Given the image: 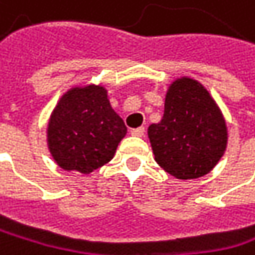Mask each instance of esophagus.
Here are the masks:
<instances>
[{"label": "esophagus", "instance_id": "1", "mask_svg": "<svg viewBox=\"0 0 255 255\" xmlns=\"http://www.w3.org/2000/svg\"><path fill=\"white\" fill-rule=\"evenodd\" d=\"M144 132H145V129H144V128H135V129H130V133H132L133 136H142V135H144Z\"/></svg>", "mask_w": 255, "mask_h": 255}]
</instances>
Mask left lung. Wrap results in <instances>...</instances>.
Masks as SVG:
<instances>
[{
    "instance_id": "8db88e82",
    "label": "left lung",
    "mask_w": 255,
    "mask_h": 255,
    "mask_svg": "<svg viewBox=\"0 0 255 255\" xmlns=\"http://www.w3.org/2000/svg\"><path fill=\"white\" fill-rule=\"evenodd\" d=\"M156 162L176 179L207 174L224 154L227 126L209 91L191 78L171 84L164 117L148 126Z\"/></svg>"
}]
</instances>
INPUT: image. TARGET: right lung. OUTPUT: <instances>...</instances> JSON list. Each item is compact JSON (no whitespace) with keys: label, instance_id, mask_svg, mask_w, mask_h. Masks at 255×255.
I'll use <instances>...</instances> for the list:
<instances>
[{"label":"right lung","instance_id":"1","mask_svg":"<svg viewBox=\"0 0 255 255\" xmlns=\"http://www.w3.org/2000/svg\"><path fill=\"white\" fill-rule=\"evenodd\" d=\"M125 135V122L111 108L101 85L69 90L48 125V144L55 162L63 170L82 174L110 162Z\"/></svg>","mask_w":255,"mask_h":255}]
</instances>
